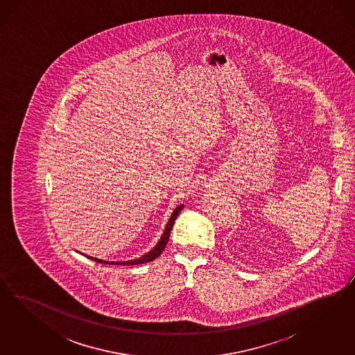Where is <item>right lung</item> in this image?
<instances>
[{
  "label": "right lung",
  "instance_id": "obj_1",
  "mask_svg": "<svg viewBox=\"0 0 355 355\" xmlns=\"http://www.w3.org/2000/svg\"><path fill=\"white\" fill-rule=\"evenodd\" d=\"M182 208L183 205H178V207L174 209V212H173L172 216H171V218H169L168 224L165 226V230H164V233H162V238H160V241H159V243H157L155 248H152L150 252H147L146 255H143L141 258L134 259V260H129V261H107V260H100V259L91 258V257H87V258L91 259V260H95L97 263H104V264H119V266H137V264L148 263V261H152L153 259L159 258V257L162 255V251L165 250V246H166V243H168V241H169L171 232H172L173 224H174V221H175L177 216L180 215V212H181V209H182Z\"/></svg>",
  "mask_w": 355,
  "mask_h": 355
}]
</instances>
